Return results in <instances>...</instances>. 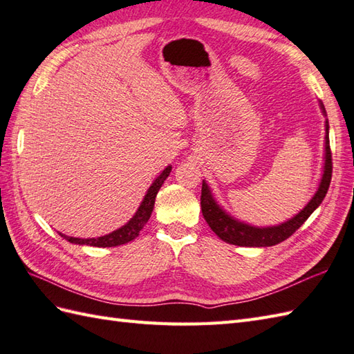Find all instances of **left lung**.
Masks as SVG:
<instances>
[{
    "instance_id": "8db88e82",
    "label": "left lung",
    "mask_w": 354,
    "mask_h": 354,
    "mask_svg": "<svg viewBox=\"0 0 354 354\" xmlns=\"http://www.w3.org/2000/svg\"><path fill=\"white\" fill-rule=\"evenodd\" d=\"M321 111H323L324 116L326 109L324 104L319 101ZM324 172L323 178H321V183L318 191L313 195L312 200L306 204L303 210L298 212V214L288 219L286 223H281L279 225H271V227H254L245 223L238 221L236 218L230 216L227 212L219 206L215 201L214 195L210 192V187L207 183L203 180L201 186V212L203 216L206 219L209 227L214 230L219 239H223L227 243H233V245L239 247H272L276 243L283 242L288 239L290 234H294L295 230L300 229L304 224L306 219H308L312 212L315 210L321 203H323L326 194L328 191V186H330L332 180V151H330V140H328V122L326 121V156H324Z\"/></svg>"
}]
</instances>
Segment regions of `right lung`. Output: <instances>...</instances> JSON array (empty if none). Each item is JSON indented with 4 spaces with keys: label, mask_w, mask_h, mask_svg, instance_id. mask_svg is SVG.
<instances>
[{
    "label": "right lung",
    "mask_w": 354,
    "mask_h": 354,
    "mask_svg": "<svg viewBox=\"0 0 354 354\" xmlns=\"http://www.w3.org/2000/svg\"><path fill=\"white\" fill-rule=\"evenodd\" d=\"M169 172H171V167H167L162 171V174L154 180L153 185L150 186V189L147 191V195L144 197L142 203H140V206L136 210V214L133 215L130 221L125 225H122L121 229H118L109 234H104V236L91 238V239L66 236V234H64V233H59V234L71 243H78V245H91V247H103V248L122 245V243H127V242L133 241L139 236V232L144 229V225L148 223V219H150L151 212L154 209L156 195H157V192H159L165 180H167V177L169 176Z\"/></svg>",
    "instance_id": "1"
}]
</instances>
